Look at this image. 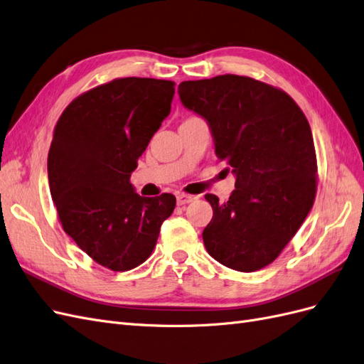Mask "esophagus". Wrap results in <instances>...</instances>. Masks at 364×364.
I'll return each mask as SVG.
<instances>
[{"mask_svg": "<svg viewBox=\"0 0 364 364\" xmlns=\"http://www.w3.org/2000/svg\"><path fill=\"white\" fill-rule=\"evenodd\" d=\"M196 199L194 196H190V194H178V197H176V200H178V205L182 206V205H186V203H191L193 200Z\"/></svg>", "mask_w": 364, "mask_h": 364, "instance_id": "esophagus-1", "label": "esophagus"}]
</instances>
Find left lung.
Here are the masks:
<instances>
[{
  "label": "left lung",
  "mask_w": 364,
  "mask_h": 364,
  "mask_svg": "<svg viewBox=\"0 0 364 364\" xmlns=\"http://www.w3.org/2000/svg\"><path fill=\"white\" fill-rule=\"evenodd\" d=\"M182 105L206 119L215 155L235 174L225 203L214 194L203 229L209 255L238 272L269 266L314 203L317 162L310 124L284 91L245 75L182 82Z\"/></svg>",
  "instance_id": "obj_1"
}]
</instances>
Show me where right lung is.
I'll list each match as a JSON object with an SVG mask.
<instances>
[{"label": "right lung", "mask_w": 364, "mask_h": 364, "mask_svg": "<svg viewBox=\"0 0 364 364\" xmlns=\"http://www.w3.org/2000/svg\"><path fill=\"white\" fill-rule=\"evenodd\" d=\"M173 95L170 80L115 79L74 98L54 127L48 183L62 228L114 272L135 269L151 255L176 206L173 194L142 197L130 183Z\"/></svg>", "instance_id": "1"}]
</instances>
